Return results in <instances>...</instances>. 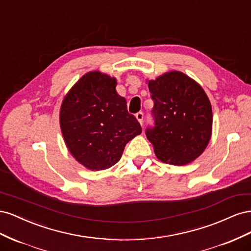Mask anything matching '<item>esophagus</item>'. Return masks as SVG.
<instances>
[{
    "label": "esophagus",
    "mask_w": 251,
    "mask_h": 251,
    "mask_svg": "<svg viewBox=\"0 0 251 251\" xmlns=\"http://www.w3.org/2000/svg\"><path fill=\"white\" fill-rule=\"evenodd\" d=\"M136 119H137L139 121V124L142 126L143 125V113L139 112L136 114Z\"/></svg>",
    "instance_id": "esophagus-1"
}]
</instances>
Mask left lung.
Returning <instances> with one entry per match:
<instances>
[{"label": "left lung", "mask_w": 251, "mask_h": 251, "mask_svg": "<svg viewBox=\"0 0 251 251\" xmlns=\"http://www.w3.org/2000/svg\"><path fill=\"white\" fill-rule=\"evenodd\" d=\"M154 100L155 126L147 128L159 160L185 165L198 158L211 137L212 110L198 82L180 71L148 81Z\"/></svg>", "instance_id": "8db88e82"}]
</instances>
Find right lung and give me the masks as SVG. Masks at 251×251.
<instances>
[{
  "mask_svg": "<svg viewBox=\"0 0 251 251\" xmlns=\"http://www.w3.org/2000/svg\"><path fill=\"white\" fill-rule=\"evenodd\" d=\"M115 77L91 71L64 97L59 125L71 155L86 169L107 170L119 161L126 144L142 130L116 92Z\"/></svg>",
  "mask_w": 251,
  "mask_h": 251,
  "instance_id": "1",
  "label": "right lung"
}]
</instances>
